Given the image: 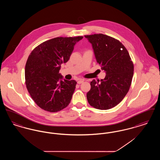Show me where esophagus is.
I'll return each mask as SVG.
<instances>
[{
  "label": "esophagus",
  "mask_w": 160,
  "mask_h": 160,
  "mask_svg": "<svg viewBox=\"0 0 160 160\" xmlns=\"http://www.w3.org/2000/svg\"><path fill=\"white\" fill-rule=\"evenodd\" d=\"M84 82V80L83 79H80V80H78V81H77V83L78 84H81L83 82Z\"/></svg>",
  "instance_id": "34e87169"
}]
</instances>
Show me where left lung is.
<instances>
[{
  "instance_id": "8db88e82",
  "label": "left lung",
  "mask_w": 160,
  "mask_h": 160,
  "mask_svg": "<svg viewBox=\"0 0 160 160\" xmlns=\"http://www.w3.org/2000/svg\"><path fill=\"white\" fill-rule=\"evenodd\" d=\"M92 45L97 62L106 76L101 82L93 80L87 99L91 106L108 110L124 98L132 82L134 64L125 46L118 39L102 33L84 36Z\"/></svg>"
}]
</instances>
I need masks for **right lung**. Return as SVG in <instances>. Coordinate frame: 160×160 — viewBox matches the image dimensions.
<instances>
[{"instance_id":"add662e5","label":"right lung","mask_w":160,"mask_h":160,"mask_svg":"<svg viewBox=\"0 0 160 160\" xmlns=\"http://www.w3.org/2000/svg\"><path fill=\"white\" fill-rule=\"evenodd\" d=\"M83 37H57L36 47L25 67V83L31 98L41 108L57 112L68 106L76 89L75 80L62 78L61 65L68 61Z\"/></svg>"}]
</instances>
